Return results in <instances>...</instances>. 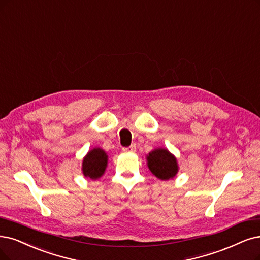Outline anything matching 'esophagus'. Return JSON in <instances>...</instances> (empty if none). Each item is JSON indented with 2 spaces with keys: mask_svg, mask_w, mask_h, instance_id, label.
I'll list each match as a JSON object with an SVG mask.
<instances>
[{
  "mask_svg": "<svg viewBox=\"0 0 260 260\" xmlns=\"http://www.w3.org/2000/svg\"><path fill=\"white\" fill-rule=\"evenodd\" d=\"M122 150H123V152H125V153H133V152L136 151V146L133 145V146L127 147V148H123Z\"/></svg>",
  "mask_w": 260,
  "mask_h": 260,
  "instance_id": "esophagus-1",
  "label": "esophagus"
}]
</instances>
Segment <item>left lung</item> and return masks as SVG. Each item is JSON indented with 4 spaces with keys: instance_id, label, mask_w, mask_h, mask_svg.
Wrapping results in <instances>:
<instances>
[{
    "instance_id": "1",
    "label": "left lung",
    "mask_w": 260,
    "mask_h": 260,
    "mask_svg": "<svg viewBox=\"0 0 260 260\" xmlns=\"http://www.w3.org/2000/svg\"><path fill=\"white\" fill-rule=\"evenodd\" d=\"M148 167L156 178L169 180L176 177L179 170L177 158L167 149H155L147 156Z\"/></svg>"
}]
</instances>
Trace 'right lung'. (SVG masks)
<instances>
[{
    "label": "right lung",
    "instance_id": "right-lung-1",
    "mask_svg": "<svg viewBox=\"0 0 260 260\" xmlns=\"http://www.w3.org/2000/svg\"><path fill=\"white\" fill-rule=\"evenodd\" d=\"M108 155L103 149L94 148L89 151L82 161L83 176L96 180L101 178L107 167Z\"/></svg>",
    "mask_w": 260,
    "mask_h": 260
}]
</instances>
